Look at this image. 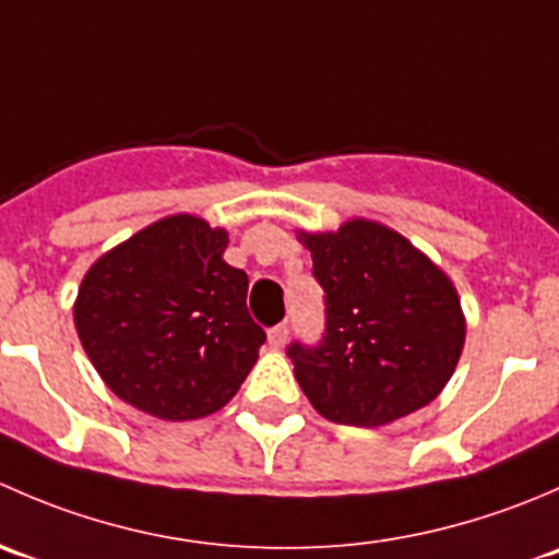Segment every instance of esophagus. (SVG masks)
I'll use <instances>...</instances> for the list:
<instances>
[{
	"mask_svg": "<svg viewBox=\"0 0 559 559\" xmlns=\"http://www.w3.org/2000/svg\"><path fill=\"white\" fill-rule=\"evenodd\" d=\"M267 341H270V346H273V348L284 346V343L289 341V324H286V321H284V324H275L273 330L267 332Z\"/></svg>",
	"mask_w": 559,
	"mask_h": 559,
	"instance_id": "obj_1",
	"label": "esophagus"
}]
</instances>
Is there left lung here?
<instances>
[{
  "mask_svg": "<svg viewBox=\"0 0 559 559\" xmlns=\"http://www.w3.org/2000/svg\"><path fill=\"white\" fill-rule=\"evenodd\" d=\"M324 289L316 346L292 341L295 379L324 419L381 427L425 408L452 379L465 343L460 297L403 235L354 218L306 235Z\"/></svg>",
  "mask_w": 559,
  "mask_h": 559,
  "instance_id": "obj_1",
  "label": "left lung"
}]
</instances>
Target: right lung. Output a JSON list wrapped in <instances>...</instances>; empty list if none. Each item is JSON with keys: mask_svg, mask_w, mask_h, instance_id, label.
<instances>
[{"mask_svg": "<svg viewBox=\"0 0 559 559\" xmlns=\"http://www.w3.org/2000/svg\"><path fill=\"white\" fill-rule=\"evenodd\" d=\"M227 243L224 229L180 213L92 264L75 326L123 403L167 421L200 419L246 381L267 335L248 313V275L224 262Z\"/></svg>", "mask_w": 559, "mask_h": 559, "instance_id": "right-lung-1", "label": "right lung"}]
</instances>
